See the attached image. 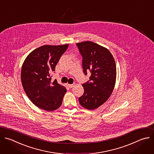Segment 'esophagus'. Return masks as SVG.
Here are the masks:
<instances>
[{"label":"esophagus","instance_id":"1","mask_svg":"<svg viewBox=\"0 0 154 154\" xmlns=\"http://www.w3.org/2000/svg\"><path fill=\"white\" fill-rule=\"evenodd\" d=\"M74 84H69V85H68V86H69V88H72V87H74Z\"/></svg>","mask_w":154,"mask_h":154}]
</instances>
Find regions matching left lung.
<instances>
[{"label":"left lung","mask_w":154,"mask_h":154,"mask_svg":"<svg viewBox=\"0 0 154 154\" xmlns=\"http://www.w3.org/2000/svg\"><path fill=\"white\" fill-rule=\"evenodd\" d=\"M82 56L85 75L90 72L89 80L82 85L84 93L79 98L80 104L92 110L98 108L111 95L116 81V65L110 51L92 42L77 43Z\"/></svg>","instance_id":"left-lung-1"}]
</instances>
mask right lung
<instances>
[{
  "label": "right lung",
  "mask_w": 154,
  "mask_h": 154,
  "mask_svg": "<svg viewBox=\"0 0 154 154\" xmlns=\"http://www.w3.org/2000/svg\"><path fill=\"white\" fill-rule=\"evenodd\" d=\"M63 45L42 46L25 60L21 70V81L29 99L42 109L52 111L62 105L66 92L57 80L51 82V74L68 47Z\"/></svg>",
  "instance_id": "right-lung-1"
}]
</instances>
